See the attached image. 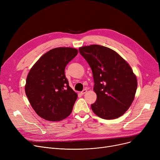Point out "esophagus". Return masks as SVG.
<instances>
[{"label": "esophagus", "instance_id": "1", "mask_svg": "<svg viewBox=\"0 0 160 160\" xmlns=\"http://www.w3.org/2000/svg\"><path fill=\"white\" fill-rule=\"evenodd\" d=\"M87 92V89H83L82 91H81V94L82 95H83V94H85Z\"/></svg>", "mask_w": 160, "mask_h": 160}]
</instances>
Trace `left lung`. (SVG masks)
<instances>
[{"label":"left lung","instance_id":"1","mask_svg":"<svg viewBox=\"0 0 160 160\" xmlns=\"http://www.w3.org/2000/svg\"><path fill=\"white\" fill-rule=\"evenodd\" d=\"M79 52L93 72L97 100L91 105L92 110L102 119L118 118L135 97L136 76L129 64L110 48L91 45L80 47Z\"/></svg>","mask_w":160,"mask_h":160}]
</instances>
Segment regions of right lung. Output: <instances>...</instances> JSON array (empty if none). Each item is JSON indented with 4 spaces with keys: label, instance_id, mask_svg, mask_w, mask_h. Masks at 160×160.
I'll list each match as a JSON object with an SVG mask.
<instances>
[{
    "label": "right lung",
    "instance_id": "obj_1",
    "mask_svg": "<svg viewBox=\"0 0 160 160\" xmlns=\"http://www.w3.org/2000/svg\"><path fill=\"white\" fill-rule=\"evenodd\" d=\"M78 50L58 47L42 56L30 70L25 93L36 113L45 120L59 121L68 117L78 95L69 86L65 68Z\"/></svg>",
    "mask_w": 160,
    "mask_h": 160
}]
</instances>
